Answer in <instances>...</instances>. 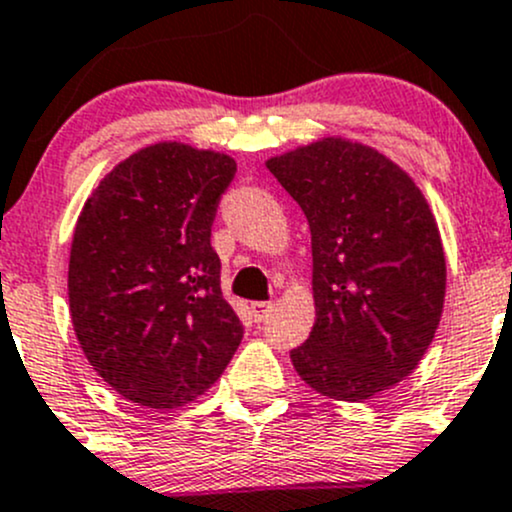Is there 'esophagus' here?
<instances>
[{"instance_id": "34e87169", "label": "esophagus", "mask_w": 512, "mask_h": 512, "mask_svg": "<svg viewBox=\"0 0 512 512\" xmlns=\"http://www.w3.org/2000/svg\"><path fill=\"white\" fill-rule=\"evenodd\" d=\"M250 309H252V314H255L257 321H265L267 316H270L274 311V304H272V301H255Z\"/></svg>"}]
</instances>
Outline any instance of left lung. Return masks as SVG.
Listing matches in <instances>:
<instances>
[{"label":"left lung","mask_w":512,"mask_h":512,"mask_svg":"<svg viewBox=\"0 0 512 512\" xmlns=\"http://www.w3.org/2000/svg\"><path fill=\"white\" fill-rule=\"evenodd\" d=\"M309 220L316 324L292 348L306 385L360 402L390 390L427 353L446 262L414 181L375 149L324 139L267 161Z\"/></svg>","instance_id":"obj_1"}]
</instances>
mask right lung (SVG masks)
<instances>
[{"instance_id":"add662e5","label":"right lung","mask_w":512,"mask_h":512,"mask_svg":"<svg viewBox=\"0 0 512 512\" xmlns=\"http://www.w3.org/2000/svg\"><path fill=\"white\" fill-rule=\"evenodd\" d=\"M235 161L164 142L117 164L75 225L68 299L75 336L129 402L176 410L211 387L242 341L211 247Z\"/></svg>"}]
</instances>
